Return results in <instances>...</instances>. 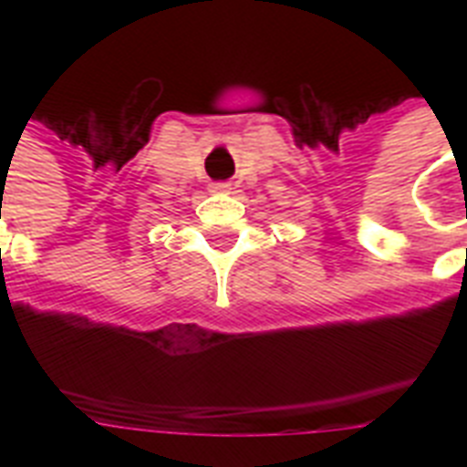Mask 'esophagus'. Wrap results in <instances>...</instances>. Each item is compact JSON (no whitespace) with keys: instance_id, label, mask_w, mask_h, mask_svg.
Masks as SVG:
<instances>
[{"instance_id":"obj_1","label":"esophagus","mask_w":467,"mask_h":467,"mask_svg":"<svg viewBox=\"0 0 467 467\" xmlns=\"http://www.w3.org/2000/svg\"><path fill=\"white\" fill-rule=\"evenodd\" d=\"M211 191H213V193H227V191H230V183H227V182L211 183Z\"/></svg>"}]
</instances>
